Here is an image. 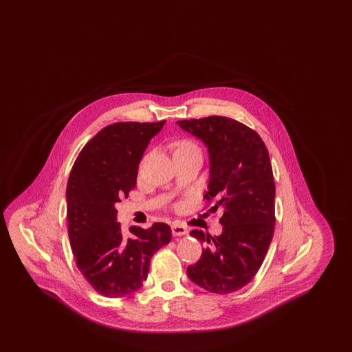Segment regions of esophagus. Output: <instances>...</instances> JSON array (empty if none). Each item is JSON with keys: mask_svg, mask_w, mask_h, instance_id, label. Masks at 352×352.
I'll return each mask as SVG.
<instances>
[{"mask_svg": "<svg viewBox=\"0 0 352 352\" xmlns=\"http://www.w3.org/2000/svg\"><path fill=\"white\" fill-rule=\"evenodd\" d=\"M171 232L174 236H184L187 234V228L184 226H179V224H173L171 226Z\"/></svg>", "mask_w": 352, "mask_h": 352, "instance_id": "obj_1", "label": "esophagus"}]
</instances>
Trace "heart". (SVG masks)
<instances>
[{
  "label": "heart",
  "instance_id": "heart-1",
  "mask_svg": "<svg viewBox=\"0 0 352 352\" xmlns=\"http://www.w3.org/2000/svg\"><path fill=\"white\" fill-rule=\"evenodd\" d=\"M197 149H198V146L194 142L187 141V140L179 141L175 146V151H197Z\"/></svg>",
  "mask_w": 352,
  "mask_h": 352
}]
</instances>
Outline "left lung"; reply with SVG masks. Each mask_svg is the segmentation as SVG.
Segmentation results:
<instances>
[{"instance_id":"left-lung-1","label":"left lung","mask_w":352,"mask_h":352,"mask_svg":"<svg viewBox=\"0 0 352 352\" xmlns=\"http://www.w3.org/2000/svg\"><path fill=\"white\" fill-rule=\"evenodd\" d=\"M177 124L207 146L210 182L203 198L215 201L211 208H223L219 236L190 232L206 248L187 276L211 293L230 294L251 283L274 234L276 186L268 149L257 132L234 118L208 116Z\"/></svg>"}]
</instances>
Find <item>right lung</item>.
Returning a JSON list of instances; mask_svg holds the SVG:
<instances>
[{"instance_id":"right-lung-1","label":"right lung","mask_w":352,"mask_h":352,"mask_svg":"<svg viewBox=\"0 0 352 352\" xmlns=\"http://www.w3.org/2000/svg\"><path fill=\"white\" fill-rule=\"evenodd\" d=\"M158 122H115L91 138L79 153L68 178V237L84 278L104 297L120 298L148 278L151 256L171 240L165 223L131 227L116 220V204L135 187L137 171Z\"/></svg>"}]
</instances>
